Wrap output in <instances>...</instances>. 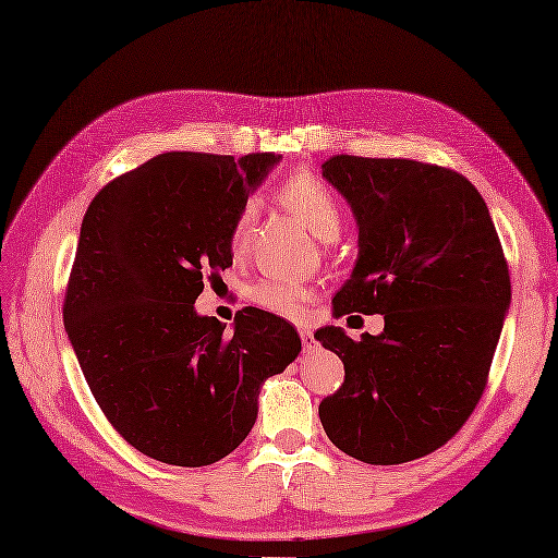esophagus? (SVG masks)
<instances>
[{
  "mask_svg": "<svg viewBox=\"0 0 558 558\" xmlns=\"http://www.w3.org/2000/svg\"><path fill=\"white\" fill-rule=\"evenodd\" d=\"M299 337H302V344H304V351H316L318 349V341L316 337H313L311 327H299Z\"/></svg>",
  "mask_w": 558,
  "mask_h": 558,
  "instance_id": "obj_1",
  "label": "esophagus"
}]
</instances>
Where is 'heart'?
Returning <instances> with one entry per match:
<instances>
[{
	"label": "heart",
	"mask_w": 558,
	"mask_h": 558,
	"mask_svg": "<svg viewBox=\"0 0 558 558\" xmlns=\"http://www.w3.org/2000/svg\"><path fill=\"white\" fill-rule=\"evenodd\" d=\"M280 203L294 211L299 221H302L313 235L320 240H335L341 231V209L332 191L313 174H294L282 183L280 189ZM256 207L254 199H247L235 214L231 223V245L233 250H245L252 238V228L256 221ZM311 290L306 284L290 280V278H266L256 282L252 288V302L270 313H278L284 318H299L304 313Z\"/></svg>",
	"instance_id": "b5f03b06"
}]
</instances>
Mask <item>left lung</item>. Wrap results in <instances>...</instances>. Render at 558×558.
I'll use <instances>...</instances> for the list:
<instances>
[{"mask_svg":"<svg viewBox=\"0 0 558 558\" xmlns=\"http://www.w3.org/2000/svg\"><path fill=\"white\" fill-rule=\"evenodd\" d=\"M323 179L359 226V259L337 316H384L381 335L316 332L344 363L318 415L339 450L367 464L417 460L460 432L485 389L511 302L509 268L474 183L415 160L335 155Z\"/></svg>","mask_w":558,"mask_h":558,"instance_id":"8db88e82","label":"left lung"}]
</instances>
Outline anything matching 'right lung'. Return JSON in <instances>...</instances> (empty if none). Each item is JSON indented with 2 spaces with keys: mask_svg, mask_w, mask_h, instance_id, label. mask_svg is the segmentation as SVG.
<instances>
[{
  "mask_svg": "<svg viewBox=\"0 0 558 558\" xmlns=\"http://www.w3.org/2000/svg\"><path fill=\"white\" fill-rule=\"evenodd\" d=\"M280 155L162 153L110 181L84 214L63 323L108 422L157 462L207 466L247 438L262 384L299 351L262 308L199 316L205 276L233 264L231 223Z\"/></svg>",
  "mask_w": 558,
  "mask_h": 558,
  "instance_id": "1",
  "label": "right lung"
}]
</instances>
